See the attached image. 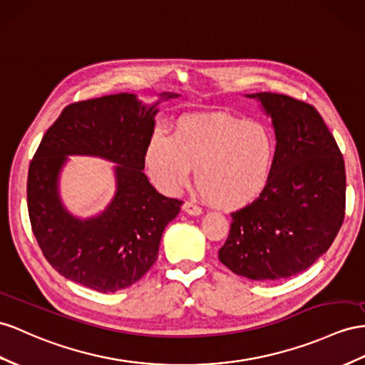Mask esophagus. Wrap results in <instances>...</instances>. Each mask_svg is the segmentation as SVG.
I'll use <instances>...</instances> for the list:
<instances>
[{"mask_svg":"<svg viewBox=\"0 0 365 365\" xmlns=\"http://www.w3.org/2000/svg\"><path fill=\"white\" fill-rule=\"evenodd\" d=\"M182 210L186 214H190V216H200V214H202V208L197 207V205L192 203V202H185Z\"/></svg>","mask_w":365,"mask_h":365,"instance_id":"obj_1","label":"esophagus"}]
</instances>
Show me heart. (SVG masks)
<instances>
[{"label": "heart", "instance_id": "obj_1", "mask_svg": "<svg viewBox=\"0 0 365 365\" xmlns=\"http://www.w3.org/2000/svg\"><path fill=\"white\" fill-rule=\"evenodd\" d=\"M276 140L257 121L223 114H191L174 135L157 129L145 146L146 171L157 188L179 192L195 168L203 197L220 210H239L260 197L272 177Z\"/></svg>", "mask_w": 365, "mask_h": 365}]
</instances>
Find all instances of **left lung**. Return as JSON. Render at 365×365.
Returning a JSON list of instances; mask_svg holds the SVG:
<instances>
[{
	"label": "left lung",
	"mask_w": 365,
	"mask_h": 365,
	"mask_svg": "<svg viewBox=\"0 0 365 365\" xmlns=\"http://www.w3.org/2000/svg\"><path fill=\"white\" fill-rule=\"evenodd\" d=\"M272 117L276 158L265 191L231 212L219 250L232 273L269 282L305 272L330 248L344 222L345 166L312 105L282 93H250Z\"/></svg>",
	"instance_id": "obj_1"
}]
</instances>
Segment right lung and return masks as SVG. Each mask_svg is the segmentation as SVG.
I'll return each instance as SVG.
<instances>
[{
	"instance_id": "right-lung-1",
	"label": "right lung",
	"mask_w": 365,
	"mask_h": 365,
	"mask_svg": "<svg viewBox=\"0 0 365 365\" xmlns=\"http://www.w3.org/2000/svg\"><path fill=\"white\" fill-rule=\"evenodd\" d=\"M179 93L163 92L153 106L134 93H114L64 108L44 134L27 175V208L48 262L73 282L114 293L142 279L158 256L165 227L182 200L158 194L145 175L143 153L154 133L157 105ZM68 155L116 163V194L93 218L71 215L58 180Z\"/></svg>"
}]
</instances>
